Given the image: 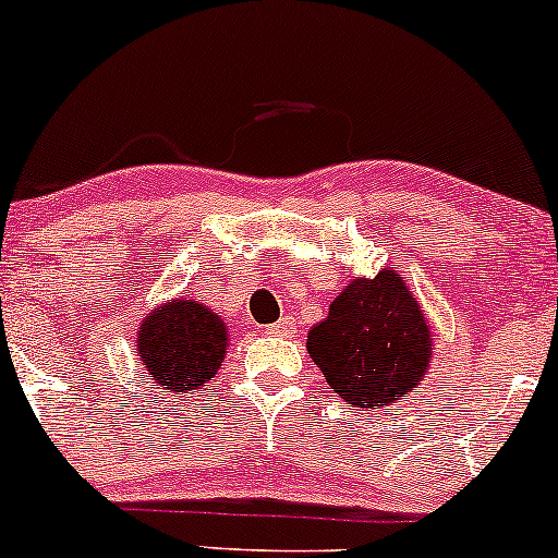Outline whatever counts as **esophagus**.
Masks as SVG:
<instances>
[{"label": "esophagus", "instance_id": "1", "mask_svg": "<svg viewBox=\"0 0 558 558\" xmlns=\"http://www.w3.org/2000/svg\"><path fill=\"white\" fill-rule=\"evenodd\" d=\"M267 335L291 337V335H295V327H293L291 319H278L275 324H270V327H267Z\"/></svg>", "mask_w": 558, "mask_h": 558}]
</instances>
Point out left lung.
Returning a JSON list of instances; mask_svg holds the SVG:
<instances>
[{
	"label": "left lung",
	"mask_w": 558,
	"mask_h": 558,
	"mask_svg": "<svg viewBox=\"0 0 558 558\" xmlns=\"http://www.w3.org/2000/svg\"><path fill=\"white\" fill-rule=\"evenodd\" d=\"M308 355L327 384L361 409H384L425 378L433 335L397 270L355 278L308 331Z\"/></svg>",
	"instance_id": "1"
}]
</instances>
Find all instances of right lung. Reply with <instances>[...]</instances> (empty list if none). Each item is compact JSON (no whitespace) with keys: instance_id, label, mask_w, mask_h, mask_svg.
<instances>
[{"instance_id":"right-lung-1","label":"right lung","mask_w":558,"mask_h":558,"mask_svg":"<svg viewBox=\"0 0 558 558\" xmlns=\"http://www.w3.org/2000/svg\"><path fill=\"white\" fill-rule=\"evenodd\" d=\"M138 357L167 391H193L216 376L227 355V324L193 299L161 303L138 327Z\"/></svg>"}]
</instances>
